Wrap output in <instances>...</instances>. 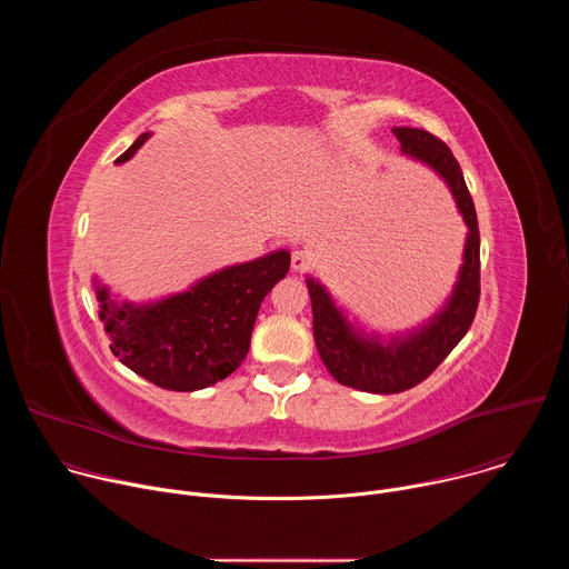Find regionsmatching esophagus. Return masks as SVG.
Masks as SVG:
<instances>
[{
	"mask_svg": "<svg viewBox=\"0 0 569 569\" xmlns=\"http://www.w3.org/2000/svg\"><path fill=\"white\" fill-rule=\"evenodd\" d=\"M290 266H292L295 272H303L306 268L312 266V252H310L308 248H297V250H292Z\"/></svg>",
	"mask_w": 569,
	"mask_h": 569,
	"instance_id": "esophagus-1",
	"label": "esophagus"
}]
</instances>
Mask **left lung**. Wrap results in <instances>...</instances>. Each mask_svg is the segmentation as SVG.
I'll return each instance as SVG.
<instances>
[{
    "label": "left lung",
    "instance_id": "1",
    "mask_svg": "<svg viewBox=\"0 0 569 569\" xmlns=\"http://www.w3.org/2000/svg\"><path fill=\"white\" fill-rule=\"evenodd\" d=\"M393 134L405 154L426 161L448 182L468 224V240L459 281L448 306L419 333L391 340L389 345L356 336L329 292L308 279L312 333L321 362L340 385L371 393H398L423 382L468 333L479 303V227L459 161L428 130L393 128Z\"/></svg>",
    "mask_w": 569,
    "mask_h": 569
}]
</instances>
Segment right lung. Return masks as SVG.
<instances>
[{
	"label": "right lung",
	"instance_id": "add662e5",
	"mask_svg": "<svg viewBox=\"0 0 569 569\" xmlns=\"http://www.w3.org/2000/svg\"><path fill=\"white\" fill-rule=\"evenodd\" d=\"M148 139L117 157L126 161ZM286 250L224 268L189 292L150 306L114 303L99 288L101 321L112 353L134 373L171 391H196L227 378L250 351L252 329L266 295L288 274Z\"/></svg>",
	"mask_w": 569,
	"mask_h": 569
}]
</instances>
